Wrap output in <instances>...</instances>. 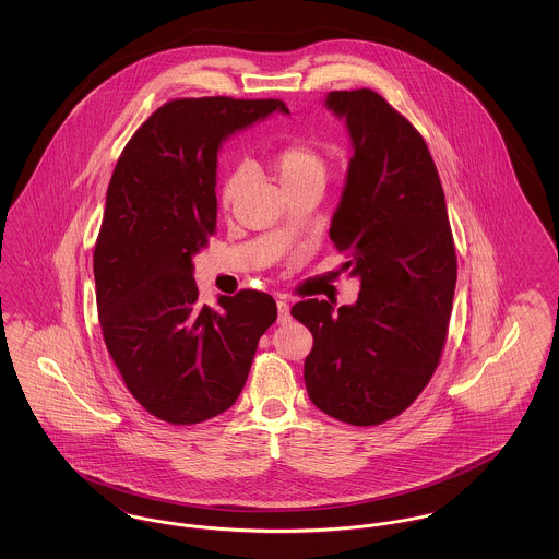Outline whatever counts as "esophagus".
<instances>
[{"label":"esophagus","instance_id":"1","mask_svg":"<svg viewBox=\"0 0 559 559\" xmlns=\"http://www.w3.org/2000/svg\"><path fill=\"white\" fill-rule=\"evenodd\" d=\"M276 308H278V322H287V320L292 319V314H289V301H287L285 297H278V299H276Z\"/></svg>","mask_w":559,"mask_h":559}]
</instances>
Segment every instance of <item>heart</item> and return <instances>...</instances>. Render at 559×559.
I'll return each instance as SVG.
<instances>
[{
    "instance_id": "heart-1",
    "label": "heart",
    "mask_w": 559,
    "mask_h": 559,
    "mask_svg": "<svg viewBox=\"0 0 559 559\" xmlns=\"http://www.w3.org/2000/svg\"><path fill=\"white\" fill-rule=\"evenodd\" d=\"M272 176L278 185L289 194L293 190L306 187H324L329 176V163L319 148L310 142H289L281 146L270 159ZM247 169L237 167L226 180L219 192V201L224 207H230L239 197L240 188L245 187Z\"/></svg>"
}]
</instances>
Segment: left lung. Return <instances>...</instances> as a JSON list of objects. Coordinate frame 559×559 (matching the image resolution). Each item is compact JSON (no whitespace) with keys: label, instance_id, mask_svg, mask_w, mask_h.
I'll return each mask as SVG.
<instances>
[{"label":"left lung","instance_id":"obj_1","mask_svg":"<svg viewBox=\"0 0 559 559\" xmlns=\"http://www.w3.org/2000/svg\"><path fill=\"white\" fill-rule=\"evenodd\" d=\"M354 157L329 237L360 276L354 306L297 301L314 337L308 396L349 426L385 424L426 390L449 335L456 253L444 190L424 135L369 87L326 96Z\"/></svg>","mask_w":559,"mask_h":559}]
</instances>
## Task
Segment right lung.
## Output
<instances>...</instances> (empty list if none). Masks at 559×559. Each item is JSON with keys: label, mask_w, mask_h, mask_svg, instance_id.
Returning <instances> with one entry per match:
<instances>
[{"label": "right lung", "mask_w": 559, "mask_h": 559, "mask_svg": "<svg viewBox=\"0 0 559 559\" xmlns=\"http://www.w3.org/2000/svg\"><path fill=\"white\" fill-rule=\"evenodd\" d=\"M287 107L278 98H176L115 165L94 247L98 320L126 388L151 415L194 426L239 399L276 301L242 289L199 301L192 255L215 235L222 138Z\"/></svg>", "instance_id": "right-lung-1"}]
</instances>
